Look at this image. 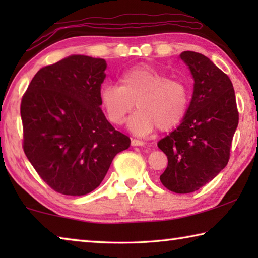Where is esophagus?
Returning a JSON list of instances; mask_svg holds the SVG:
<instances>
[{
    "instance_id": "34e87169",
    "label": "esophagus",
    "mask_w": 258,
    "mask_h": 258,
    "mask_svg": "<svg viewBox=\"0 0 258 258\" xmlns=\"http://www.w3.org/2000/svg\"><path fill=\"white\" fill-rule=\"evenodd\" d=\"M131 145H132L133 147H142L145 143H143L142 141H140V140H137V139H132L131 140Z\"/></svg>"
}]
</instances>
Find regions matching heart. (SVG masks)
<instances>
[{
  "instance_id": "b5f03b06",
  "label": "heart",
  "mask_w": 258,
  "mask_h": 258,
  "mask_svg": "<svg viewBox=\"0 0 258 258\" xmlns=\"http://www.w3.org/2000/svg\"><path fill=\"white\" fill-rule=\"evenodd\" d=\"M100 103L108 120L121 125L131 117L130 130L137 135H147L159 127L169 131L184 119L190 106L191 92L186 83L150 64H137L119 77V85L104 83L99 90Z\"/></svg>"
}]
</instances>
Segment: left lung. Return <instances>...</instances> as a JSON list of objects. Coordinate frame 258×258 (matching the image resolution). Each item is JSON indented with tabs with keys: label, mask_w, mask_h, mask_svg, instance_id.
I'll return each mask as SVG.
<instances>
[{
	"label": "left lung",
	"mask_w": 258,
	"mask_h": 258,
	"mask_svg": "<svg viewBox=\"0 0 258 258\" xmlns=\"http://www.w3.org/2000/svg\"><path fill=\"white\" fill-rule=\"evenodd\" d=\"M180 58L194 76V94L181 125L158 142L168 159L160 181L169 191L190 194L228 164L239 112L226 74L202 53L184 51Z\"/></svg>",
	"instance_id": "obj_1"
}]
</instances>
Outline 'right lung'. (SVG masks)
I'll use <instances>...</instances> for the list:
<instances>
[{
  "mask_svg": "<svg viewBox=\"0 0 258 258\" xmlns=\"http://www.w3.org/2000/svg\"><path fill=\"white\" fill-rule=\"evenodd\" d=\"M104 59L71 55L41 68L23 95V148L51 189L90 194L131 140L107 120L99 99Z\"/></svg>",
  "mask_w": 258,
  "mask_h": 258,
  "instance_id": "obj_1",
  "label": "right lung"
}]
</instances>
